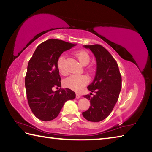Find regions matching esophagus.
I'll list each match as a JSON object with an SVG mask.
<instances>
[{
    "mask_svg": "<svg viewBox=\"0 0 152 152\" xmlns=\"http://www.w3.org/2000/svg\"><path fill=\"white\" fill-rule=\"evenodd\" d=\"M81 94H78V93H76V98L77 99H79L80 98H81Z\"/></svg>",
    "mask_w": 152,
    "mask_h": 152,
    "instance_id": "34e87169",
    "label": "esophagus"
}]
</instances>
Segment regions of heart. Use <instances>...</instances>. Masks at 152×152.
I'll return each mask as SVG.
<instances>
[{
	"label": "heart",
	"instance_id": "obj_1",
	"mask_svg": "<svg viewBox=\"0 0 152 152\" xmlns=\"http://www.w3.org/2000/svg\"><path fill=\"white\" fill-rule=\"evenodd\" d=\"M75 56L82 66L87 65L91 60L88 53L84 51H76ZM64 61H65V56L64 55L60 56L58 60V68L60 74L63 75H65L67 73L65 67H64ZM88 78L85 75L72 74L64 80V84L69 88L76 91H80L88 83Z\"/></svg>",
	"mask_w": 152,
	"mask_h": 152
}]
</instances>
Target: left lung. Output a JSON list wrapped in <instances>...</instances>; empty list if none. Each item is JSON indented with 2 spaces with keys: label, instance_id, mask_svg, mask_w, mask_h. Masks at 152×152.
Instances as JSON below:
<instances>
[{
  "label": "left lung",
  "instance_id": "left-lung-1",
  "mask_svg": "<svg viewBox=\"0 0 152 152\" xmlns=\"http://www.w3.org/2000/svg\"><path fill=\"white\" fill-rule=\"evenodd\" d=\"M93 53L96 61L94 80L87 88L95 95H85L91 106L82 115L86 120L99 122L109 116L119 99L121 89V76L117 61L106 49L101 45H84Z\"/></svg>",
  "mask_w": 152,
  "mask_h": 152
}]
</instances>
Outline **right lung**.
<instances>
[{
    "mask_svg": "<svg viewBox=\"0 0 152 152\" xmlns=\"http://www.w3.org/2000/svg\"><path fill=\"white\" fill-rule=\"evenodd\" d=\"M75 45L62 40L48 39L37 46L28 63L25 80L27 101L31 111L39 120L54 119L64 103L75 99V92L69 88L52 90L53 87H61L59 57Z\"/></svg>",
    "mask_w": 152,
    "mask_h": 152,
    "instance_id": "1",
    "label": "right lung"
}]
</instances>
